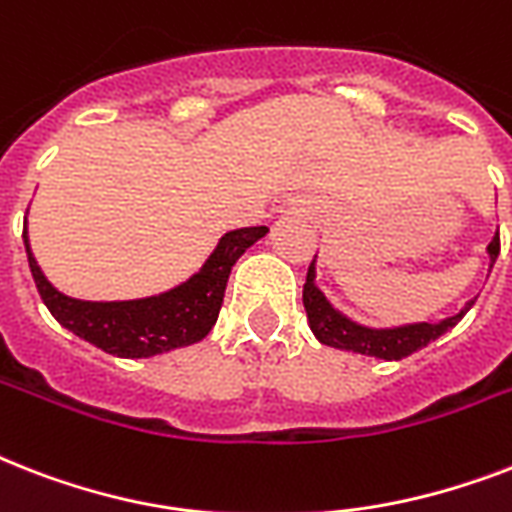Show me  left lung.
I'll use <instances>...</instances> for the list:
<instances>
[{"label": "left lung", "instance_id": "8db88e82", "mask_svg": "<svg viewBox=\"0 0 512 512\" xmlns=\"http://www.w3.org/2000/svg\"><path fill=\"white\" fill-rule=\"evenodd\" d=\"M489 257H492V265L500 255V233L494 236L492 244H489ZM313 263L308 268V279L303 284V305L305 313H308V324H311L313 335L319 337V342L329 345V348L348 350V353H361V356H374L385 358V361H398V358L412 356L414 350L425 348L428 342L438 340V337L449 332L452 327L460 324V319L470 311V300L465 308H462L457 316H449L441 324H409V327H396V329H369L361 327L356 321L345 319L340 311H335L332 305L327 303V297L321 295L316 284H313Z\"/></svg>", "mask_w": 512, "mask_h": 512}]
</instances>
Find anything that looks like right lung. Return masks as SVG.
<instances>
[{
    "mask_svg": "<svg viewBox=\"0 0 512 512\" xmlns=\"http://www.w3.org/2000/svg\"><path fill=\"white\" fill-rule=\"evenodd\" d=\"M268 228H239L225 233L204 268L180 287L156 297L124 300V303H90L60 295L50 281L44 279L26 241L28 268L34 284L50 313L82 340L98 345L111 356L148 358L167 350L193 345L204 340L215 327L217 313L223 305L228 276L233 263L247 252L257 239H263Z\"/></svg>",
    "mask_w": 512,
    "mask_h": 512,
    "instance_id": "right-lung-1",
    "label": "right lung"
}]
</instances>
